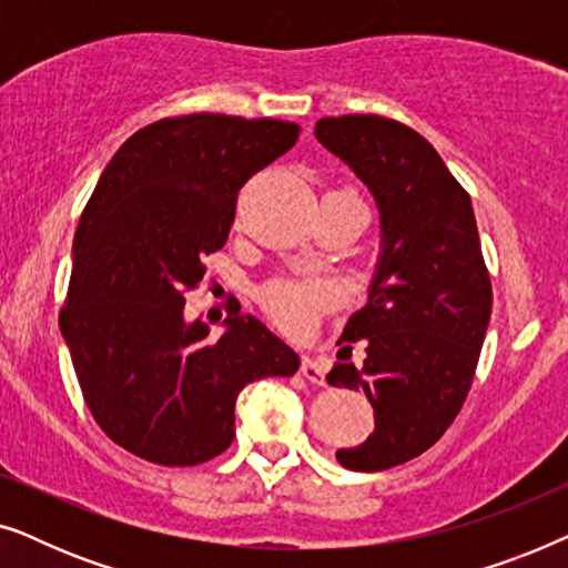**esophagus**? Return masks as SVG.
<instances>
[{"instance_id": "1", "label": "esophagus", "mask_w": 568, "mask_h": 568, "mask_svg": "<svg viewBox=\"0 0 568 568\" xmlns=\"http://www.w3.org/2000/svg\"><path fill=\"white\" fill-rule=\"evenodd\" d=\"M300 372H302V377H307L313 385H325V369H323V364L315 359V356H305V359H302Z\"/></svg>"}]
</instances>
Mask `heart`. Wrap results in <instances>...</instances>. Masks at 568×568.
<instances>
[{"label":"heart","mask_w":568,"mask_h":568,"mask_svg":"<svg viewBox=\"0 0 568 568\" xmlns=\"http://www.w3.org/2000/svg\"><path fill=\"white\" fill-rule=\"evenodd\" d=\"M333 300H336L333 284L315 276H282L261 290V305L274 317L278 328L292 336H305L313 331L317 315L328 310Z\"/></svg>","instance_id":"heart-1"}]
</instances>
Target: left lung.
<instances>
[{
  "label": "left lung",
  "instance_id": "obj_1",
  "mask_svg": "<svg viewBox=\"0 0 568 568\" xmlns=\"http://www.w3.org/2000/svg\"><path fill=\"white\" fill-rule=\"evenodd\" d=\"M315 136L362 178L379 209V258L367 305L348 317L333 387L364 390L375 432L338 449L348 470L375 473L426 453L460 414L491 321V278L468 191L406 123L338 115Z\"/></svg>",
  "mask_w": 568,
  "mask_h": 568
}]
</instances>
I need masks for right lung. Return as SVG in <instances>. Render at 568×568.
Masks as SVG:
<instances>
[{"instance_id": "add662e5", "label": "right lung", "mask_w": 568, "mask_h": 568, "mask_svg": "<svg viewBox=\"0 0 568 568\" xmlns=\"http://www.w3.org/2000/svg\"><path fill=\"white\" fill-rule=\"evenodd\" d=\"M297 136L278 119L178 115L139 129L100 175L59 325L90 414L131 455L170 468L212 460L235 439L240 390L297 372L300 356L240 305L220 341L183 317L204 255L227 243L240 189Z\"/></svg>"}]
</instances>
